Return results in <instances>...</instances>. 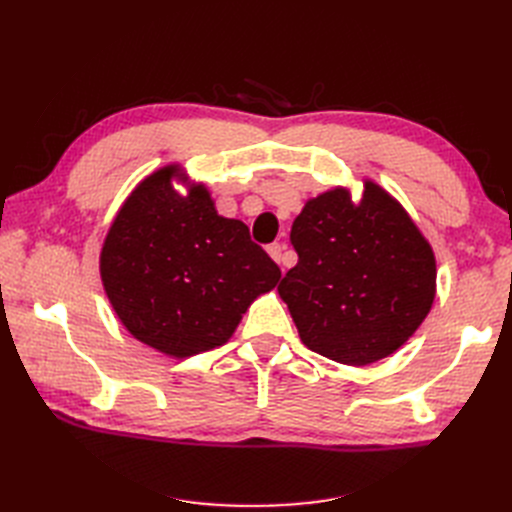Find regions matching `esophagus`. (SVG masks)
I'll use <instances>...</instances> for the list:
<instances>
[{
	"instance_id": "34e87169",
	"label": "esophagus",
	"mask_w": 512,
	"mask_h": 512,
	"mask_svg": "<svg viewBox=\"0 0 512 512\" xmlns=\"http://www.w3.org/2000/svg\"><path fill=\"white\" fill-rule=\"evenodd\" d=\"M267 252H269V256L277 262V265H282V269H284V267H288V260H286V245H284V243H271V245L267 247Z\"/></svg>"
}]
</instances>
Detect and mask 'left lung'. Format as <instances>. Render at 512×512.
I'll list each match as a JSON object with an SVG mask.
<instances>
[{
    "label": "left lung",
    "instance_id": "8db88e82",
    "mask_svg": "<svg viewBox=\"0 0 512 512\" xmlns=\"http://www.w3.org/2000/svg\"><path fill=\"white\" fill-rule=\"evenodd\" d=\"M299 254L277 292L301 342L363 367L404 346L436 297V256L406 209L365 181L359 205L335 188L309 198L290 230Z\"/></svg>",
    "mask_w": 512,
    "mask_h": 512
}]
</instances>
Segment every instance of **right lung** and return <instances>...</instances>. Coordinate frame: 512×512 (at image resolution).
Instances as JSON below:
<instances>
[{
    "instance_id": "right-lung-1",
    "label": "right lung",
    "mask_w": 512,
    "mask_h": 512,
    "mask_svg": "<svg viewBox=\"0 0 512 512\" xmlns=\"http://www.w3.org/2000/svg\"><path fill=\"white\" fill-rule=\"evenodd\" d=\"M173 181H188L177 164L136 185L104 239L100 275L138 342L185 359L226 344L282 271L241 220L218 215L203 183L181 196Z\"/></svg>"
}]
</instances>
